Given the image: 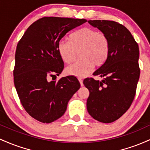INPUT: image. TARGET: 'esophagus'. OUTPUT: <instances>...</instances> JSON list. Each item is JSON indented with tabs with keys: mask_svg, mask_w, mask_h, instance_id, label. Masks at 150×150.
I'll use <instances>...</instances> for the list:
<instances>
[{
	"mask_svg": "<svg viewBox=\"0 0 150 150\" xmlns=\"http://www.w3.org/2000/svg\"><path fill=\"white\" fill-rule=\"evenodd\" d=\"M79 82H80V83H81V86H83V79H82L81 78H79Z\"/></svg>",
	"mask_w": 150,
	"mask_h": 150,
	"instance_id": "34e87169",
	"label": "esophagus"
}]
</instances>
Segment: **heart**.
I'll use <instances>...</instances> for the list:
<instances>
[{
    "label": "heart",
    "instance_id": "heart-1",
    "mask_svg": "<svg viewBox=\"0 0 150 150\" xmlns=\"http://www.w3.org/2000/svg\"><path fill=\"white\" fill-rule=\"evenodd\" d=\"M70 41L61 40L57 50L65 63L71 64L81 51V59L66 69L67 74L84 77L93 70L94 65L101 66L109 53V41L106 35L88 28H82L71 35Z\"/></svg>",
    "mask_w": 150,
    "mask_h": 150
}]
</instances>
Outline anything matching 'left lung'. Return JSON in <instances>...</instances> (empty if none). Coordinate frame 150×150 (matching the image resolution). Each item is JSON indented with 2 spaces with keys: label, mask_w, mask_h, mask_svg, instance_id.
Returning <instances> with one entry per match:
<instances>
[{
  "label": "left lung",
  "mask_w": 150,
  "mask_h": 150,
  "mask_svg": "<svg viewBox=\"0 0 150 150\" xmlns=\"http://www.w3.org/2000/svg\"><path fill=\"white\" fill-rule=\"evenodd\" d=\"M88 22L106 35L109 53L103 64L93 73L103 79L83 81L89 90L87 110L95 120L110 123L120 118L134 100L140 73L139 47L130 32L117 22Z\"/></svg>",
  "instance_id": "8db88e82"
}]
</instances>
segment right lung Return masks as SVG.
Listing matches in <instances>:
<instances>
[{
	"label": "right lung",
	"instance_id": "obj_1",
	"mask_svg": "<svg viewBox=\"0 0 150 150\" xmlns=\"http://www.w3.org/2000/svg\"><path fill=\"white\" fill-rule=\"evenodd\" d=\"M87 21L44 17L27 29L17 45L14 84L26 112L35 120L50 123L64 114L67 104L80 88L74 76L54 81L64 69L57 50L59 41ZM52 81H49V76ZM57 77V76H56Z\"/></svg>",
	"mask_w": 150,
	"mask_h": 150
}]
</instances>
